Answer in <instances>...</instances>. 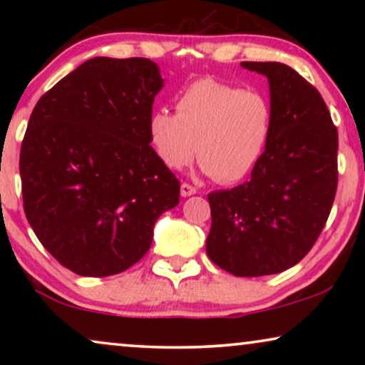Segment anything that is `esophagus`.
<instances>
[{"instance_id":"1","label":"esophagus","mask_w":365,"mask_h":365,"mask_svg":"<svg viewBox=\"0 0 365 365\" xmlns=\"http://www.w3.org/2000/svg\"><path fill=\"white\" fill-rule=\"evenodd\" d=\"M196 192H197V189L191 186V184H187V182L181 184V196L182 197H189V196H192V194H196Z\"/></svg>"}]
</instances>
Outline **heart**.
Here are the masks:
<instances>
[{
    "mask_svg": "<svg viewBox=\"0 0 365 365\" xmlns=\"http://www.w3.org/2000/svg\"><path fill=\"white\" fill-rule=\"evenodd\" d=\"M272 126L274 109L266 94L204 78L179 94L176 113H151L148 136L166 168L179 171L197 154L204 173L219 182H236L262 159Z\"/></svg>",
    "mask_w": 365,
    "mask_h": 365,
    "instance_id": "1",
    "label": "heart"
}]
</instances>
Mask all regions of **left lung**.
I'll use <instances>...</instances> for the list:
<instances>
[{
    "instance_id": "obj_1",
    "label": "left lung",
    "mask_w": 365,
    "mask_h": 365,
    "mask_svg": "<svg viewBox=\"0 0 365 365\" xmlns=\"http://www.w3.org/2000/svg\"><path fill=\"white\" fill-rule=\"evenodd\" d=\"M264 74L274 109L272 136L251 179L207 194L209 259L237 277L296 266L326 226L337 189V128L311 83L282 63L244 61Z\"/></svg>"
}]
</instances>
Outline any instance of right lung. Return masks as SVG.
<instances>
[{"mask_svg": "<svg viewBox=\"0 0 365 365\" xmlns=\"http://www.w3.org/2000/svg\"><path fill=\"white\" fill-rule=\"evenodd\" d=\"M164 79L146 58L88 59L39 98L19 154L23 206L44 249L78 276L126 271L179 204V181L149 146Z\"/></svg>", "mask_w": 365, "mask_h": 365, "instance_id": "right-lung-1", "label": "right lung"}]
</instances>
